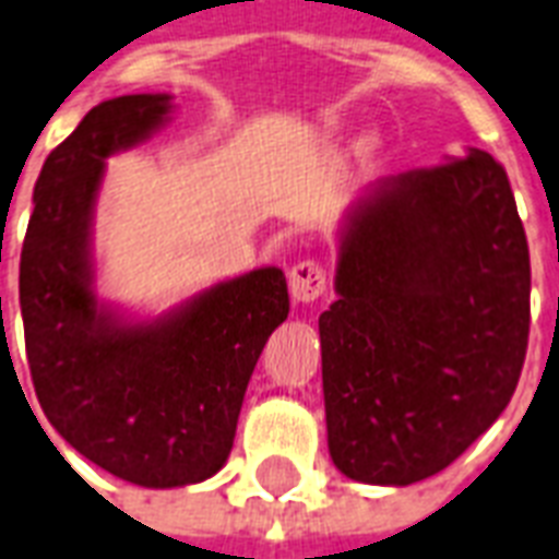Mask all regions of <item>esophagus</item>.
Here are the masks:
<instances>
[{
	"label": "esophagus",
	"instance_id": "obj_1",
	"mask_svg": "<svg viewBox=\"0 0 559 559\" xmlns=\"http://www.w3.org/2000/svg\"><path fill=\"white\" fill-rule=\"evenodd\" d=\"M325 270H322L319 263L301 261L289 270V296L296 298V301H301V305L317 301V298L325 293Z\"/></svg>",
	"mask_w": 559,
	"mask_h": 559
}]
</instances>
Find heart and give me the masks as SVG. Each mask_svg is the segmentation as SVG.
Masks as SVG:
<instances>
[{
	"label": "heart",
	"instance_id": "1",
	"mask_svg": "<svg viewBox=\"0 0 559 559\" xmlns=\"http://www.w3.org/2000/svg\"><path fill=\"white\" fill-rule=\"evenodd\" d=\"M378 148H381V138L378 134H366L364 140H360V146H357V152H360V157H374L378 155Z\"/></svg>",
	"mask_w": 559,
	"mask_h": 559
}]
</instances>
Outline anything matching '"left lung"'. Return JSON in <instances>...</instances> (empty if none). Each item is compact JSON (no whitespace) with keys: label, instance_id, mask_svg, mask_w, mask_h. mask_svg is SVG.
Here are the masks:
<instances>
[{"label":"left lung","instance_id":"left-lung-1","mask_svg":"<svg viewBox=\"0 0 559 559\" xmlns=\"http://www.w3.org/2000/svg\"><path fill=\"white\" fill-rule=\"evenodd\" d=\"M319 317L328 451L352 480L407 487L501 416L525 364L531 254L496 157L378 178L336 231Z\"/></svg>","mask_w":559,"mask_h":559}]
</instances>
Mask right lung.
Returning a JSON list of instances; mask_svg holds the SVG:
<instances>
[{"label": "right lung", "mask_w": 559, "mask_h": 559, "mask_svg": "<svg viewBox=\"0 0 559 559\" xmlns=\"http://www.w3.org/2000/svg\"><path fill=\"white\" fill-rule=\"evenodd\" d=\"M176 114L169 93L96 105L46 157L20 258V308L37 402L72 449L148 489L213 478L231 454L242 395L275 328L287 278L261 266L164 313L96 293V207L110 157Z\"/></svg>", "instance_id": "obj_1"}]
</instances>
